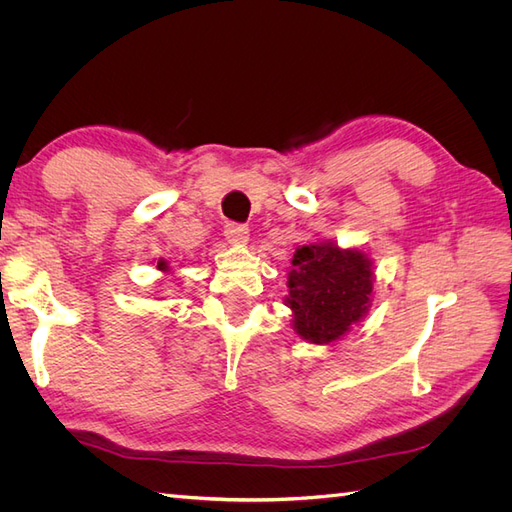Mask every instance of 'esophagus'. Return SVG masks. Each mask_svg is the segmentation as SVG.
Returning <instances> with one entry per match:
<instances>
[{
    "label": "esophagus",
    "instance_id": "obj_1",
    "mask_svg": "<svg viewBox=\"0 0 512 512\" xmlns=\"http://www.w3.org/2000/svg\"><path fill=\"white\" fill-rule=\"evenodd\" d=\"M224 237H226L230 243H235V245H245L247 239H250V230H247V226H243V224L228 222V224L224 226Z\"/></svg>",
    "mask_w": 512,
    "mask_h": 512
}]
</instances>
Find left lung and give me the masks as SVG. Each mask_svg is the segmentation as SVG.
Listing matches in <instances>:
<instances>
[{
    "mask_svg": "<svg viewBox=\"0 0 512 512\" xmlns=\"http://www.w3.org/2000/svg\"><path fill=\"white\" fill-rule=\"evenodd\" d=\"M374 282V258L365 247H342L333 239L299 245L290 258L284 297L294 333L307 344L339 342L369 314Z\"/></svg>",
    "mask_w": 512,
    "mask_h": 512,
    "instance_id": "obj_1",
    "label": "left lung"
}]
</instances>
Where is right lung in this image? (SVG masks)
<instances>
[{
    "label": "right lung",
    "mask_w": 512,
    "mask_h": 512,
    "mask_svg": "<svg viewBox=\"0 0 512 512\" xmlns=\"http://www.w3.org/2000/svg\"><path fill=\"white\" fill-rule=\"evenodd\" d=\"M153 262H156V269L158 271H162V273H168L170 271V260H166V258H158V260H153ZM158 301H162L164 297H156Z\"/></svg>",
    "instance_id": "right-lung-1"
}]
</instances>
